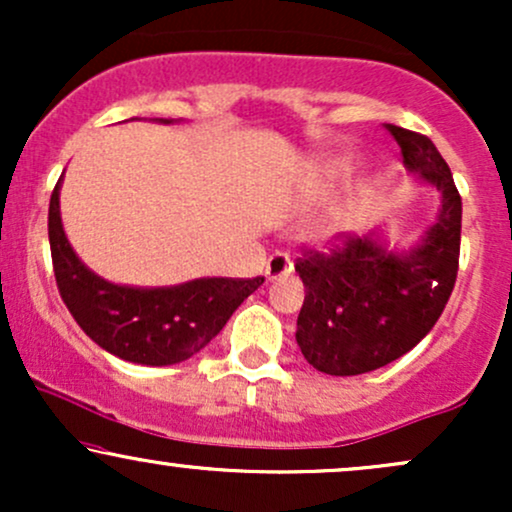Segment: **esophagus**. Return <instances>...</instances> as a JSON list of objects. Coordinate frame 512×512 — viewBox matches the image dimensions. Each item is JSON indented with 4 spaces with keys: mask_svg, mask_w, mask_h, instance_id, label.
I'll list each match as a JSON object with an SVG mask.
<instances>
[{
    "mask_svg": "<svg viewBox=\"0 0 512 512\" xmlns=\"http://www.w3.org/2000/svg\"><path fill=\"white\" fill-rule=\"evenodd\" d=\"M291 269H293L291 257L284 255V252H276V255L269 257L267 269H264V276H267V281H274V279H279V276L289 274Z\"/></svg>",
    "mask_w": 512,
    "mask_h": 512,
    "instance_id": "obj_1",
    "label": "esophagus"
}]
</instances>
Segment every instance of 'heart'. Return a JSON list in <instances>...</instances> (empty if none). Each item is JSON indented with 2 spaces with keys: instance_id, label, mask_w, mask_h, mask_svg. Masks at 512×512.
Here are the masks:
<instances>
[{
  "instance_id": "heart-1",
  "label": "heart",
  "mask_w": 512,
  "mask_h": 512,
  "mask_svg": "<svg viewBox=\"0 0 512 512\" xmlns=\"http://www.w3.org/2000/svg\"><path fill=\"white\" fill-rule=\"evenodd\" d=\"M351 166V158H339V161H334V170H339V173H342V170H346Z\"/></svg>"
}]
</instances>
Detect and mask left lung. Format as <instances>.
<instances>
[{"mask_svg": "<svg viewBox=\"0 0 512 512\" xmlns=\"http://www.w3.org/2000/svg\"><path fill=\"white\" fill-rule=\"evenodd\" d=\"M404 168L436 187V221L409 248H390L385 226L344 236L330 255L296 262L305 298L296 342L305 361L327 375H361L397 361L436 325L457 279L462 199L448 163L424 134L387 125Z\"/></svg>", "mask_w": 512, "mask_h": 512, "instance_id": "obj_1", "label": "left lung"}]
</instances>
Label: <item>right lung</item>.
<instances>
[{
  "label": "right lung",
  "instance_id": "add662e5",
  "mask_svg": "<svg viewBox=\"0 0 512 512\" xmlns=\"http://www.w3.org/2000/svg\"><path fill=\"white\" fill-rule=\"evenodd\" d=\"M158 122L170 125L175 120L161 117ZM62 178L50 197L48 216L57 289L81 330L108 354L139 366H173L187 361L199 354L223 330L238 305L264 284V276H202L185 284L144 289L103 279L79 260L64 233Z\"/></svg>",
  "mask_w": 512,
  "mask_h": 512
}]
</instances>
